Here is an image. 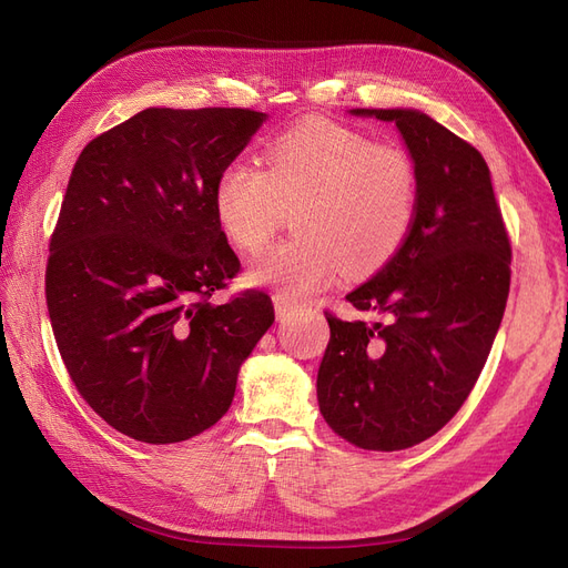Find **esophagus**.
<instances>
[{"label": "esophagus", "mask_w": 568, "mask_h": 568, "mask_svg": "<svg viewBox=\"0 0 568 568\" xmlns=\"http://www.w3.org/2000/svg\"><path fill=\"white\" fill-rule=\"evenodd\" d=\"M272 301H274V313H277V320H286L291 313H294L296 303L291 301L288 296H284V294H274V296H272Z\"/></svg>", "instance_id": "esophagus-1"}]
</instances>
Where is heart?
I'll use <instances>...</instances> for the list:
<instances>
[{"instance_id": "obj_1", "label": "heart", "mask_w": 568, "mask_h": 568, "mask_svg": "<svg viewBox=\"0 0 568 568\" xmlns=\"http://www.w3.org/2000/svg\"><path fill=\"white\" fill-rule=\"evenodd\" d=\"M265 163H230L213 192L220 230L246 253L261 251L294 211L298 234L255 257L251 284L301 298L341 267H384L403 246L417 209V170L405 149L311 118L274 136Z\"/></svg>"}]
</instances>
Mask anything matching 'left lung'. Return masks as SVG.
<instances>
[{
  "label": "left lung",
  "instance_id": "left-lung-1",
  "mask_svg": "<svg viewBox=\"0 0 568 568\" xmlns=\"http://www.w3.org/2000/svg\"><path fill=\"white\" fill-rule=\"evenodd\" d=\"M390 120L417 170L409 234L369 282L346 296L376 320L326 311L317 372L324 422L355 448H412L469 398L505 315L511 244L484 156L409 109H355Z\"/></svg>",
  "mask_w": 568,
  "mask_h": 568
}]
</instances>
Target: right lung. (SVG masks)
I'll use <instances>...</instances> for the list:
<instances>
[{
    "mask_svg": "<svg viewBox=\"0 0 568 568\" xmlns=\"http://www.w3.org/2000/svg\"><path fill=\"white\" fill-rule=\"evenodd\" d=\"M265 113L146 109L82 149L49 239L47 311L78 393L115 432L180 443L230 409L236 374L274 322L236 277L213 192Z\"/></svg>",
    "mask_w": 568,
    "mask_h": 568,
    "instance_id": "1",
    "label": "right lung"
}]
</instances>
